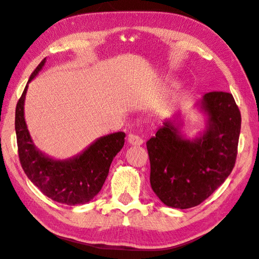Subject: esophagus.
Wrapping results in <instances>:
<instances>
[{"label":"esophagus","mask_w":259,"mask_h":259,"mask_svg":"<svg viewBox=\"0 0 259 259\" xmlns=\"http://www.w3.org/2000/svg\"><path fill=\"white\" fill-rule=\"evenodd\" d=\"M127 142H128V144H131L133 146H140V145H143L144 140L140 138L139 136H137V135L130 134L128 138H127Z\"/></svg>","instance_id":"esophagus-1"}]
</instances>
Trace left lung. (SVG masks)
I'll use <instances>...</instances> for the list:
<instances>
[{
  "mask_svg": "<svg viewBox=\"0 0 259 259\" xmlns=\"http://www.w3.org/2000/svg\"><path fill=\"white\" fill-rule=\"evenodd\" d=\"M194 106L205 116V128L198 136L187 137L175 115L147 142L152 190L174 208L206 200L230 175L237 159L241 113L231 94L206 93Z\"/></svg>",
  "mask_w": 259,
  "mask_h": 259,
  "instance_id": "1",
  "label": "left lung"
}]
</instances>
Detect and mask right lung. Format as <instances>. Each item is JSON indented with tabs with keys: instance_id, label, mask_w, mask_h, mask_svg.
<instances>
[{
	"instance_id": "right-lung-1",
	"label": "right lung",
	"mask_w": 259,
	"mask_h": 259,
	"mask_svg": "<svg viewBox=\"0 0 259 259\" xmlns=\"http://www.w3.org/2000/svg\"><path fill=\"white\" fill-rule=\"evenodd\" d=\"M46 62L31 74L16 106V130L20 164L26 175L46 197L67 205L85 204L96 197L103 188L114 156L124 146L125 133L116 132L97 138L82 152L65 160L53 159L38 150L25 120V99L28 85Z\"/></svg>"
}]
</instances>
